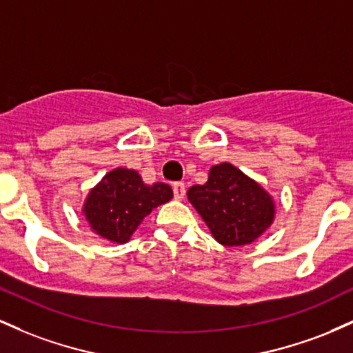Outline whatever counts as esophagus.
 <instances>
[{"label": "esophagus", "mask_w": 353, "mask_h": 353, "mask_svg": "<svg viewBox=\"0 0 353 353\" xmlns=\"http://www.w3.org/2000/svg\"><path fill=\"white\" fill-rule=\"evenodd\" d=\"M172 192H174V199L182 201L185 196V185L182 184V182H176V184L172 185Z\"/></svg>", "instance_id": "esophagus-1"}]
</instances>
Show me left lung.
<instances>
[{
    "label": "left lung",
    "instance_id": "1",
    "mask_svg": "<svg viewBox=\"0 0 353 353\" xmlns=\"http://www.w3.org/2000/svg\"><path fill=\"white\" fill-rule=\"evenodd\" d=\"M188 199L222 245L250 244L274 221L272 197L229 163L214 165L204 185L189 188Z\"/></svg>",
    "mask_w": 353,
    "mask_h": 353
}]
</instances>
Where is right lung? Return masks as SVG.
<instances>
[{
	"label": "right lung",
	"instance_id": "1",
	"mask_svg": "<svg viewBox=\"0 0 353 353\" xmlns=\"http://www.w3.org/2000/svg\"><path fill=\"white\" fill-rule=\"evenodd\" d=\"M171 199L164 182L145 185L136 171L117 168L89 192L83 212L98 236L124 244L154 208Z\"/></svg>",
	"mask_w": 353,
	"mask_h": 353
}]
</instances>
